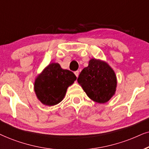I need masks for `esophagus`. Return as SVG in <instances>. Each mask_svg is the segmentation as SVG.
I'll list each match as a JSON object with an SVG mask.
<instances>
[{
	"label": "esophagus",
	"instance_id": "1",
	"mask_svg": "<svg viewBox=\"0 0 149 149\" xmlns=\"http://www.w3.org/2000/svg\"><path fill=\"white\" fill-rule=\"evenodd\" d=\"M74 73H75V75H76V77H78V75H79V71H74Z\"/></svg>",
	"mask_w": 149,
	"mask_h": 149
}]
</instances>
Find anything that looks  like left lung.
<instances>
[{
	"label": "left lung",
	"mask_w": 149,
	"mask_h": 149,
	"mask_svg": "<svg viewBox=\"0 0 149 149\" xmlns=\"http://www.w3.org/2000/svg\"><path fill=\"white\" fill-rule=\"evenodd\" d=\"M78 82L91 100L100 104L108 102L115 94L116 77L104 61L92 58L79 75Z\"/></svg>",
	"instance_id": "left-lung-1"
}]
</instances>
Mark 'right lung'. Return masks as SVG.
<instances>
[{
	"label": "right lung",
	"mask_w": 149,
	"mask_h": 149,
	"mask_svg": "<svg viewBox=\"0 0 149 149\" xmlns=\"http://www.w3.org/2000/svg\"><path fill=\"white\" fill-rule=\"evenodd\" d=\"M76 78L72 71L62 69L58 63H50L35 80V92L43 104L54 106L63 100L67 88Z\"/></svg>",
	"instance_id": "1"
}]
</instances>
